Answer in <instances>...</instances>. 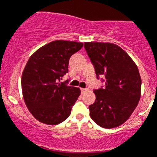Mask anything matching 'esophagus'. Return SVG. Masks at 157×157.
Wrapping results in <instances>:
<instances>
[{
	"mask_svg": "<svg viewBox=\"0 0 157 157\" xmlns=\"http://www.w3.org/2000/svg\"><path fill=\"white\" fill-rule=\"evenodd\" d=\"M80 91H81L82 94H84V93H86L87 91V88H81Z\"/></svg>",
	"mask_w": 157,
	"mask_h": 157,
	"instance_id": "34e87169",
	"label": "esophagus"
}]
</instances>
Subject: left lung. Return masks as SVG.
Segmentation results:
<instances>
[{
  "label": "left lung",
  "mask_w": 157,
  "mask_h": 157,
  "mask_svg": "<svg viewBox=\"0 0 157 157\" xmlns=\"http://www.w3.org/2000/svg\"><path fill=\"white\" fill-rule=\"evenodd\" d=\"M84 48L97 79L105 82V85L94 90L96 99L89 105L90 116L102 128H116L129 118L140 99L142 80L138 69L117 44L85 42Z\"/></svg>",
  "instance_id": "1"
}]
</instances>
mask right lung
Masks as SVG:
<instances>
[{
    "label": "right lung",
    "mask_w": 157,
    "mask_h": 157,
    "mask_svg": "<svg viewBox=\"0 0 157 157\" xmlns=\"http://www.w3.org/2000/svg\"><path fill=\"white\" fill-rule=\"evenodd\" d=\"M83 45L55 40L38 49L28 60L22 76V94L29 112L40 122L60 124L71 113L80 90L60 80L68 73L70 57Z\"/></svg>",
    "instance_id": "obj_1"
}]
</instances>
